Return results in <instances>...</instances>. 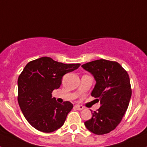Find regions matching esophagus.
<instances>
[{
    "mask_svg": "<svg viewBox=\"0 0 147 147\" xmlns=\"http://www.w3.org/2000/svg\"><path fill=\"white\" fill-rule=\"evenodd\" d=\"M75 109H76V110H82L84 109V107H83L82 105H76L74 106Z\"/></svg>",
    "mask_w": 147,
    "mask_h": 147,
    "instance_id": "obj_1",
    "label": "esophagus"
}]
</instances>
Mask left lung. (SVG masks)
Wrapping results in <instances>:
<instances>
[{"instance_id":"obj_1","label":"left lung","mask_w":147,"mask_h":147,"mask_svg":"<svg viewBox=\"0 0 147 147\" xmlns=\"http://www.w3.org/2000/svg\"><path fill=\"white\" fill-rule=\"evenodd\" d=\"M82 67L96 82L91 96L101 104L85 125L94 134H107L119 125L129 106L132 95L129 75L119 63L103 59L88 62Z\"/></svg>"}]
</instances>
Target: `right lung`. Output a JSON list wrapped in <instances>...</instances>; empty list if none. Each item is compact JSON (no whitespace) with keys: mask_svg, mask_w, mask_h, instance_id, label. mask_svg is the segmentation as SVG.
<instances>
[{"mask_svg":"<svg viewBox=\"0 0 147 147\" xmlns=\"http://www.w3.org/2000/svg\"><path fill=\"white\" fill-rule=\"evenodd\" d=\"M80 64H64L43 57L31 61L18 77V101L23 115L33 127L43 132H52L65 123L72 110L70 102L59 104L52 98V91L62 84L67 73Z\"/></svg>","mask_w":147,"mask_h":147,"instance_id":"1","label":"right lung"}]
</instances>
